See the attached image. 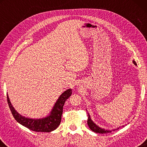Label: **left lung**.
I'll return each mask as SVG.
<instances>
[{"label": "left lung", "instance_id": "1", "mask_svg": "<svg viewBox=\"0 0 147 147\" xmlns=\"http://www.w3.org/2000/svg\"><path fill=\"white\" fill-rule=\"evenodd\" d=\"M133 63L135 65H137V63L136 62L133 60ZM87 110V109H86ZM88 124L89 126V128L91 129V130L92 131H93L94 132H96V133H98V134H108V133H109L111 132V131H115V130H117V129L119 128H115V129H113V130H105L104 128H102L100 127H99V126L98 125H96V124L94 123V122L92 121L91 118L90 117V115H89V113H88ZM124 125L122 126V127H124Z\"/></svg>", "mask_w": 147, "mask_h": 147}]
</instances>
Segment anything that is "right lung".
I'll return each instance as SVG.
<instances>
[{
	"mask_svg": "<svg viewBox=\"0 0 147 147\" xmlns=\"http://www.w3.org/2000/svg\"><path fill=\"white\" fill-rule=\"evenodd\" d=\"M72 94V89H68L65 91L56 102L53 109L48 115L45 117L39 119H32L25 117L21 115L15 109L9 100L8 94H7V101H8L9 109L11 111L15 119L19 124L25 126L32 131H41V132H51L58 127L61 123V115L63 112V105L67 99L70 97Z\"/></svg>",
	"mask_w": 147,
	"mask_h": 147,
	"instance_id": "right-lung-1",
	"label": "right lung"
}]
</instances>
